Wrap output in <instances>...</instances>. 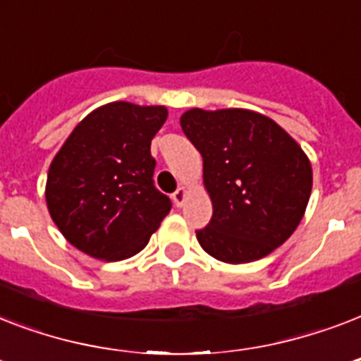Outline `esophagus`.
Instances as JSON below:
<instances>
[{
	"instance_id": "obj_1",
	"label": "esophagus",
	"mask_w": 361,
	"mask_h": 361,
	"mask_svg": "<svg viewBox=\"0 0 361 361\" xmlns=\"http://www.w3.org/2000/svg\"><path fill=\"white\" fill-rule=\"evenodd\" d=\"M185 197H187L185 187H178V189L172 192V200H174V204L178 206V208H181V206H183V202H185Z\"/></svg>"
}]
</instances>
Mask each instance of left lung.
I'll list each match as a JSON object with an SVG mask.
<instances>
[{"mask_svg": "<svg viewBox=\"0 0 361 361\" xmlns=\"http://www.w3.org/2000/svg\"><path fill=\"white\" fill-rule=\"evenodd\" d=\"M181 129L204 161L214 215L197 231L221 262L243 264L285 243L307 208L313 172L307 155L266 116L241 109H192Z\"/></svg>", "mask_w": 361, "mask_h": 361, "instance_id": "obj_1", "label": "left lung"}]
</instances>
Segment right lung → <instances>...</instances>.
<instances>
[{"label": "right lung", "mask_w": 361, "mask_h": 361, "mask_svg": "<svg viewBox=\"0 0 361 361\" xmlns=\"http://www.w3.org/2000/svg\"><path fill=\"white\" fill-rule=\"evenodd\" d=\"M164 106L104 104L86 116L54 157L47 204L61 234L86 255L123 260L147 245L172 202L153 183L149 146Z\"/></svg>", "instance_id": "obj_1"}]
</instances>
